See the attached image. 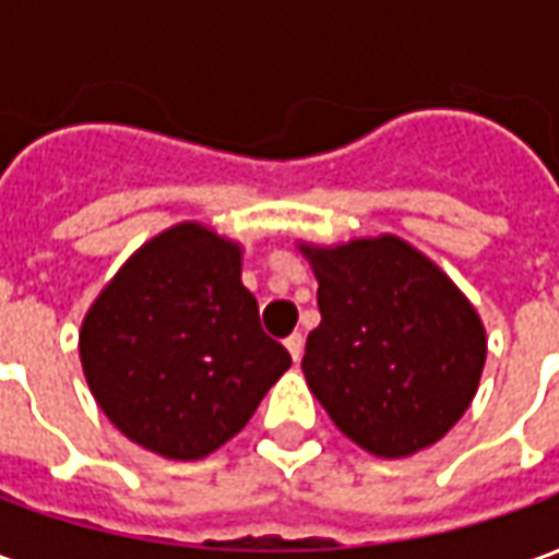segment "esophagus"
I'll list each match as a JSON object with an SVG mask.
<instances>
[{"instance_id": "esophagus-1", "label": "esophagus", "mask_w": 559, "mask_h": 559, "mask_svg": "<svg viewBox=\"0 0 559 559\" xmlns=\"http://www.w3.org/2000/svg\"><path fill=\"white\" fill-rule=\"evenodd\" d=\"M284 347H287V350H290L293 362H299V359H302V347H305V341H302V335H299V332H293L290 338L284 341Z\"/></svg>"}]
</instances>
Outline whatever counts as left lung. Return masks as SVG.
<instances>
[{"label":"left lung","mask_w":559,"mask_h":559,"mask_svg":"<svg viewBox=\"0 0 559 559\" xmlns=\"http://www.w3.org/2000/svg\"><path fill=\"white\" fill-rule=\"evenodd\" d=\"M320 326L302 371L332 421L380 457L437 443L479 389L485 329L443 269L399 236L302 245Z\"/></svg>","instance_id":"8db88e82"}]
</instances>
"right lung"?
Returning <instances> with one entry per match:
<instances>
[{
	"label": "right lung",
	"mask_w": 559,
	"mask_h": 559,
	"mask_svg": "<svg viewBox=\"0 0 559 559\" xmlns=\"http://www.w3.org/2000/svg\"><path fill=\"white\" fill-rule=\"evenodd\" d=\"M80 362L128 440L197 461L242 431L290 353L260 326L242 248L185 221L148 239L92 302Z\"/></svg>",
	"instance_id": "obj_1"
}]
</instances>
